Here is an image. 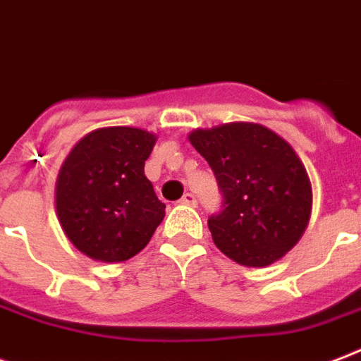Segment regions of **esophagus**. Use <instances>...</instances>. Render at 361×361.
I'll list each match as a JSON object with an SVG mask.
<instances>
[{
	"mask_svg": "<svg viewBox=\"0 0 361 361\" xmlns=\"http://www.w3.org/2000/svg\"><path fill=\"white\" fill-rule=\"evenodd\" d=\"M180 202L185 206H197V199H195V195H191V192H185V195L181 197Z\"/></svg>",
	"mask_w": 361,
	"mask_h": 361,
	"instance_id": "1",
	"label": "esophagus"
}]
</instances>
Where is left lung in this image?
I'll list each match as a JSON object with an SVG mask.
<instances>
[{"label": "left lung", "instance_id": "obj_1", "mask_svg": "<svg viewBox=\"0 0 361 361\" xmlns=\"http://www.w3.org/2000/svg\"><path fill=\"white\" fill-rule=\"evenodd\" d=\"M189 142L224 192V210L208 219L214 244L244 267L282 259L312 212V185L295 149L257 123L197 128Z\"/></svg>", "mask_w": 361, "mask_h": 361}]
</instances>
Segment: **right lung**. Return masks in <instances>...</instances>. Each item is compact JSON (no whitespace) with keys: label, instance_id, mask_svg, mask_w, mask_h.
Wrapping results in <instances>:
<instances>
[{"label":"right lung","instance_id":"right-lung-1","mask_svg":"<svg viewBox=\"0 0 361 361\" xmlns=\"http://www.w3.org/2000/svg\"><path fill=\"white\" fill-rule=\"evenodd\" d=\"M157 136L106 126L82 136L60 166L54 204L68 240L87 257L121 263L142 252L164 217L144 166Z\"/></svg>","mask_w":361,"mask_h":361}]
</instances>
